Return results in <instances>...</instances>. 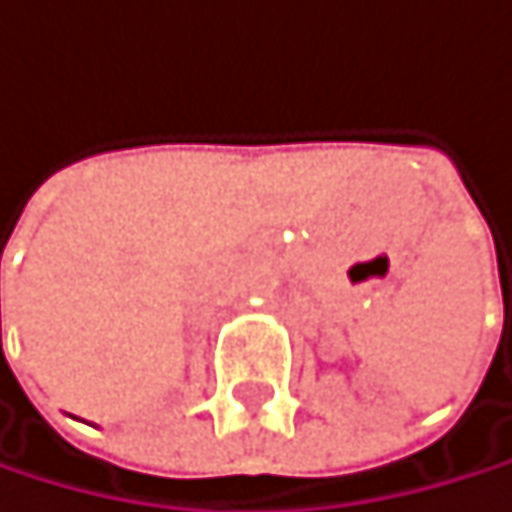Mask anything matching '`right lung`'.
Returning a JSON list of instances; mask_svg holds the SVG:
<instances>
[{
  "label": "right lung",
  "instance_id": "obj_1",
  "mask_svg": "<svg viewBox=\"0 0 512 512\" xmlns=\"http://www.w3.org/2000/svg\"><path fill=\"white\" fill-rule=\"evenodd\" d=\"M0 339H2V329H0Z\"/></svg>",
  "mask_w": 512,
  "mask_h": 512
}]
</instances>
